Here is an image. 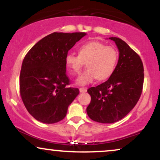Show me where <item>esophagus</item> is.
Here are the masks:
<instances>
[{
  "label": "esophagus",
  "mask_w": 160,
  "mask_h": 160,
  "mask_svg": "<svg viewBox=\"0 0 160 160\" xmlns=\"http://www.w3.org/2000/svg\"><path fill=\"white\" fill-rule=\"evenodd\" d=\"M86 90H87V89H86V88H85V87L80 88V92H86Z\"/></svg>",
  "instance_id": "obj_1"
}]
</instances>
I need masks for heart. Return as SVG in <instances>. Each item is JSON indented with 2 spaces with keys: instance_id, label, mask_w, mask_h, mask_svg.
I'll list each match as a JSON object with an SVG mask.
<instances>
[{
  "instance_id": "obj_1",
  "label": "heart",
  "mask_w": 160,
  "mask_h": 160,
  "mask_svg": "<svg viewBox=\"0 0 160 160\" xmlns=\"http://www.w3.org/2000/svg\"><path fill=\"white\" fill-rule=\"evenodd\" d=\"M119 54L112 46H106L99 41H89L78 48V55L68 53L65 62L66 67L72 75H78L86 63L87 69L77 80L78 85L85 86L95 79L105 80L114 72Z\"/></svg>"
}]
</instances>
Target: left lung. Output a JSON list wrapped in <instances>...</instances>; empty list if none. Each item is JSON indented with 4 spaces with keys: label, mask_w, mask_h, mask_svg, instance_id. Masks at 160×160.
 <instances>
[{
    "label": "left lung",
    "mask_w": 160,
    "mask_h": 160,
    "mask_svg": "<svg viewBox=\"0 0 160 160\" xmlns=\"http://www.w3.org/2000/svg\"><path fill=\"white\" fill-rule=\"evenodd\" d=\"M109 39L120 52L114 72L107 81L87 90L91 96L87 114L101 123H113L126 117L138 102L144 84V66L138 54L120 38Z\"/></svg>",
    "instance_id": "8db88e82"
}]
</instances>
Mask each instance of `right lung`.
Returning <instances> with one entry per match:
<instances>
[{
    "label": "right lung",
    "instance_id": "1",
    "mask_svg": "<svg viewBox=\"0 0 160 160\" xmlns=\"http://www.w3.org/2000/svg\"><path fill=\"white\" fill-rule=\"evenodd\" d=\"M84 32L58 33L46 36L28 52L19 77V92L25 108L43 123L63 120L78 96V88L68 87L65 58Z\"/></svg>",
    "mask_w": 160,
    "mask_h": 160
}]
</instances>
